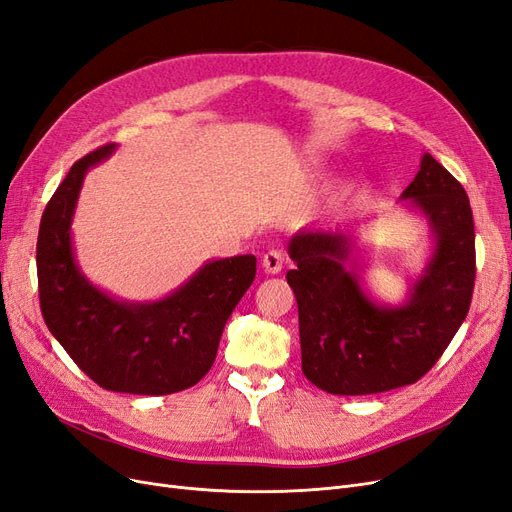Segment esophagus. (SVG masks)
<instances>
[{"label": "esophagus", "mask_w": 512, "mask_h": 512, "mask_svg": "<svg viewBox=\"0 0 512 512\" xmlns=\"http://www.w3.org/2000/svg\"><path fill=\"white\" fill-rule=\"evenodd\" d=\"M281 267H284V252L281 250H269L262 256V269L267 273L275 275L281 271Z\"/></svg>", "instance_id": "obj_1"}]
</instances>
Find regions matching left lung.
I'll return each instance as SVG.
<instances>
[{"label": "left lung", "mask_w": 512, "mask_h": 512, "mask_svg": "<svg viewBox=\"0 0 512 512\" xmlns=\"http://www.w3.org/2000/svg\"><path fill=\"white\" fill-rule=\"evenodd\" d=\"M400 199L426 216L434 252L400 307L370 301L349 262L351 237L301 231L288 245L296 267L286 273L298 303L305 377L337 396L396 390L424 377L466 320L477 254L464 186L424 154Z\"/></svg>", "instance_id": "8db88e82"}]
</instances>
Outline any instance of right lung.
<instances>
[{
  "instance_id": "1",
  "label": "right lung",
  "mask_w": 512,
  "mask_h": 512,
  "mask_svg": "<svg viewBox=\"0 0 512 512\" xmlns=\"http://www.w3.org/2000/svg\"><path fill=\"white\" fill-rule=\"evenodd\" d=\"M114 148L105 144L74 163L44 209L35 248L42 315L69 358L103 390L182 392L214 364L226 320L256 277V256L209 260L154 303L116 301L95 288L74 258L72 218L86 171Z\"/></svg>"
}]
</instances>
